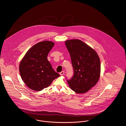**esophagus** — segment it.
<instances>
[{
	"label": "esophagus",
	"mask_w": 126,
	"mask_h": 126,
	"mask_svg": "<svg viewBox=\"0 0 126 126\" xmlns=\"http://www.w3.org/2000/svg\"><path fill=\"white\" fill-rule=\"evenodd\" d=\"M60 75H61V76H62V75H63L64 74V71H61V72H60Z\"/></svg>",
	"instance_id": "obj_1"
}]
</instances>
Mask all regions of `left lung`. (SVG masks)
<instances>
[{"instance_id": "obj_1", "label": "left lung", "mask_w": 126, "mask_h": 126, "mask_svg": "<svg viewBox=\"0 0 126 126\" xmlns=\"http://www.w3.org/2000/svg\"><path fill=\"white\" fill-rule=\"evenodd\" d=\"M65 45L70 54L74 75L68 80L69 88L84 94L96 84L100 78L101 64L96 51L79 39L68 40Z\"/></svg>"}]
</instances>
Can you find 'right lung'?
<instances>
[{
	"label": "right lung",
	"instance_id": "right-lung-1",
	"mask_svg": "<svg viewBox=\"0 0 126 126\" xmlns=\"http://www.w3.org/2000/svg\"><path fill=\"white\" fill-rule=\"evenodd\" d=\"M55 43L50 41L40 42L26 52L19 65L21 78L32 90L40 91L47 88L60 75L55 72L47 58Z\"/></svg>",
	"mask_w": 126,
	"mask_h": 126
}]
</instances>
